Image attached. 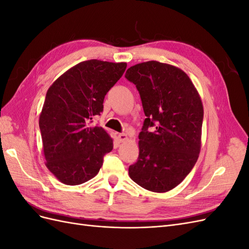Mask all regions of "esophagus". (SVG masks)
Segmentation results:
<instances>
[{"label": "esophagus", "instance_id": "obj_1", "mask_svg": "<svg viewBox=\"0 0 249 249\" xmlns=\"http://www.w3.org/2000/svg\"><path fill=\"white\" fill-rule=\"evenodd\" d=\"M126 139H127V135H126V134H124V133L118 134V140H119V142H120V143H122V142H124Z\"/></svg>", "mask_w": 249, "mask_h": 249}]
</instances>
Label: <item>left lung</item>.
<instances>
[{"label": "left lung", "instance_id": "obj_1", "mask_svg": "<svg viewBox=\"0 0 249 249\" xmlns=\"http://www.w3.org/2000/svg\"><path fill=\"white\" fill-rule=\"evenodd\" d=\"M125 78L136 85L146 116L138 160L129 176L146 190L167 192L183 182L198 159L203 118L199 93L185 71L167 63L133 65Z\"/></svg>", "mask_w": 249, "mask_h": 249}]
</instances>
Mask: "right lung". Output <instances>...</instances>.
Wrapping results in <instances>:
<instances>
[{
    "label": "right lung",
    "instance_id": "add662e5",
    "mask_svg": "<svg viewBox=\"0 0 249 249\" xmlns=\"http://www.w3.org/2000/svg\"><path fill=\"white\" fill-rule=\"evenodd\" d=\"M125 69V62L87 60L48 89L39 115L43 155L48 169L61 183L74 186L91 179L112 150L110 135L91 123L101 115L105 95Z\"/></svg>",
    "mask_w": 249,
    "mask_h": 249
}]
</instances>
